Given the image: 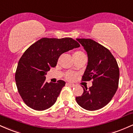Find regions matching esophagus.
Here are the masks:
<instances>
[{
	"label": "esophagus",
	"instance_id": "obj_1",
	"mask_svg": "<svg viewBox=\"0 0 133 133\" xmlns=\"http://www.w3.org/2000/svg\"><path fill=\"white\" fill-rule=\"evenodd\" d=\"M66 84L68 85V86L71 87V88H74V87L75 86V84H71V83H67Z\"/></svg>",
	"mask_w": 133,
	"mask_h": 133
}]
</instances>
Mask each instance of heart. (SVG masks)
Returning a JSON list of instances; mask_svg holds the SVG:
<instances>
[{
    "label": "heart",
    "instance_id": "obj_1",
    "mask_svg": "<svg viewBox=\"0 0 133 133\" xmlns=\"http://www.w3.org/2000/svg\"><path fill=\"white\" fill-rule=\"evenodd\" d=\"M86 56L83 51H81V50H77V51H74V53H73V57L74 59H76V58H78L80 57H82V56ZM76 74L74 72H68L65 74V79H68L69 81H72L74 80V78L76 77Z\"/></svg>",
    "mask_w": 133,
    "mask_h": 133
}]
</instances>
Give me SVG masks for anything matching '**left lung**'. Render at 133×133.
Returning a JSON list of instances; mask_svg holds the SVG:
<instances>
[{
  "label": "left lung",
  "mask_w": 133,
  "mask_h": 133,
  "mask_svg": "<svg viewBox=\"0 0 133 133\" xmlns=\"http://www.w3.org/2000/svg\"><path fill=\"white\" fill-rule=\"evenodd\" d=\"M88 57L82 81L93 79L89 89L83 88L81 96L76 97L81 107L88 111L103 108L112 99L117 88L119 69L115 58L108 49L90 39H77Z\"/></svg>",
  "instance_id": "8db88e82"
}]
</instances>
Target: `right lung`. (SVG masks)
Segmentation results:
<instances>
[{
    "mask_svg": "<svg viewBox=\"0 0 133 133\" xmlns=\"http://www.w3.org/2000/svg\"><path fill=\"white\" fill-rule=\"evenodd\" d=\"M79 46L70 37L42 38L25 51L18 63L15 79L18 92L27 106L43 111L54 104L65 82L59 80L48 83L45 75L56 66L61 55Z\"/></svg>",
    "mask_w": 133,
    "mask_h": 133,
    "instance_id": "right-lung-1",
    "label": "right lung"
}]
</instances>
